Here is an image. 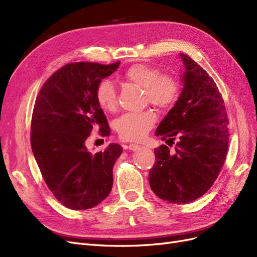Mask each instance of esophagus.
<instances>
[{
    "mask_svg": "<svg viewBox=\"0 0 257 257\" xmlns=\"http://www.w3.org/2000/svg\"><path fill=\"white\" fill-rule=\"evenodd\" d=\"M127 148H128L130 150H132V151H136V150H138V149H139V148H141V146H139V145H136V144H130Z\"/></svg>",
    "mask_w": 257,
    "mask_h": 257,
    "instance_id": "34e87169",
    "label": "esophagus"
}]
</instances>
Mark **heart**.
<instances>
[{
  "label": "heart",
  "instance_id": "heart-1",
  "mask_svg": "<svg viewBox=\"0 0 257 257\" xmlns=\"http://www.w3.org/2000/svg\"><path fill=\"white\" fill-rule=\"evenodd\" d=\"M123 78L144 88V102L160 109H168L180 94V83L175 76L161 74L160 69L148 64H134L123 74ZM95 98L100 108L113 111L116 106V92L109 79L100 80L95 89ZM157 122V114L151 109L130 112L114 122V128L124 141L138 142L143 139Z\"/></svg>",
  "mask_w": 257,
  "mask_h": 257
}]
</instances>
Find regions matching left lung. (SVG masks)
<instances>
[{
	"label": "left lung",
	"mask_w": 257,
	"mask_h": 257,
	"mask_svg": "<svg viewBox=\"0 0 257 257\" xmlns=\"http://www.w3.org/2000/svg\"><path fill=\"white\" fill-rule=\"evenodd\" d=\"M183 89L155 135L176 143L174 153L162 145L154 150L149 183L157 196L172 204H188L203 196L219 176L228 149V119L215 82L203 67L179 54Z\"/></svg>",
	"instance_id": "obj_1"
}]
</instances>
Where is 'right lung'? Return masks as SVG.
<instances>
[{"label":"right lung","mask_w":257,"mask_h":257,"mask_svg":"<svg viewBox=\"0 0 257 257\" xmlns=\"http://www.w3.org/2000/svg\"><path fill=\"white\" fill-rule=\"evenodd\" d=\"M119 65L120 61L109 65L66 64L49 77L36 97L31 147L46 184L69 209L95 207L111 192L112 168L122 147L110 144L104 151L92 154L85 141L95 127L102 136L110 134L95 89Z\"/></svg>","instance_id":"1"}]
</instances>
